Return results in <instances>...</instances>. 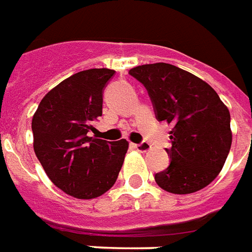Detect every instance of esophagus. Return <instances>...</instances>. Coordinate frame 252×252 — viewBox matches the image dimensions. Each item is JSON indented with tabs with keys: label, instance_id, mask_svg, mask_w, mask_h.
I'll list each match as a JSON object with an SVG mask.
<instances>
[{
	"label": "esophagus",
	"instance_id": "obj_1",
	"mask_svg": "<svg viewBox=\"0 0 252 252\" xmlns=\"http://www.w3.org/2000/svg\"><path fill=\"white\" fill-rule=\"evenodd\" d=\"M132 147H133L134 149H137L139 152H148L151 149V145H149V143H147V141H143V143L140 144H133Z\"/></svg>",
	"mask_w": 252,
	"mask_h": 252
}]
</instances>
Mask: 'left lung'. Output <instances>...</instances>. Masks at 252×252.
Returning <instances> with one entry per match:
<instances>
[{
  "instance_id": "1",
  "label": "left lung",
  "mask_w": 252,
  "mask_h": 252,
  "mask_svg": "<svg viewBox=\"0 0 252 252\" xmlns=\"http://www.w3.org/2000/svg\"><path fill=\"white\" fill-rule=\"evenodd\" d=\"M147 88L158 122L173 128L170 164L156 173L161 189L189 194L203 189L220 174L231 148L230 112L213 88L198 76L169 63L130 68Z\"/></svg>"
}]
</instances>
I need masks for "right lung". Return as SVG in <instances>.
Listing matches in <instances>:
<instances>
[{"label": "right lung", "mask_w": 252, "mask_h": 252, "mask_svg": "<svg viewBox=\"0 0 252 252\" xmlns=\"http://www.w3.org/2000/svg\"><path fill=\"white\" fill-rule=\"evenodd\" d=\"M115 74L91 68L67 78L42 99L32 129L34 152L54 185L75 198L104 194L116 182L128 141L90 137L101 116L103 90Z\"/></svg>", "instance_id": "obj_1"}]
</instances>
